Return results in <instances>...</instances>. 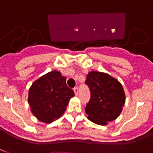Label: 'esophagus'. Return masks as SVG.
Returning <instances> with one entry per match:
<instances>
[{
	"instance_id": "34e87169",
	"label": "esophagus",
	"mask_w": 153,
	"mask_h": 153,
	"mask_svg": "<svg viewBox=\"0 0 153 153\" xmlns=\"http://www.w3.org/2000/svg\"><path fill=\"white\" fill-rule=\"evenodd\" d=\"M74 92H75V95H76V96L78 95V88H74Z\"/></svg>"
}]
</instances>
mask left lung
<instances>
[{"label":"left lung","mask_w":153,"mask_h":153,"mask_svg":"<svg viewBox=\"0 0 153 153\" xmlns=\"http://www.w3.org/2000/svg\"><path fill=\"white\" fill-rule=\"evenodd\" d=\"M85 84L91 99L85 107L88 119L100 126L115 120L123 111L126 95L123 85L111 75L100 71L88 72Z\"/></svg>","instance_id":"1"}]
</instances>
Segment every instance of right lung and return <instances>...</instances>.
I'll return each instance as SVG.
<instances>
[{
	"label": "right lung",
	"mask_w": 153,
	"mask_h": 153,
	"mask_svg": "<svg viewBox=\"0 0 153 153\" xmlns=\"http://www.w3.org/2000/svg\"><path fill=\"white\" fill-rule=\"evenodd\" d=\"M75 93L66 85V78L60 71L45 74L29 88L28 103L30 111L38 120L51 123L59 119L66 109Z\"/></svg>",
	"instance_id": "1"
}]
</instances>
